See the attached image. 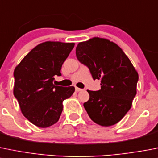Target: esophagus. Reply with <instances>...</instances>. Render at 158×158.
I'll return each instance as SVG.
<instances>
[{
  "label": "esophagus",
  "instance_id": "34e87169",
  "mask_svg": "<svg viewBox=\"0 0 158 158\" xmlns=\"http://www.w3.org/2000/svg\"><path fill=\"white\" fill-rule=\"evenodd\" d=\"M82 89H80V88H78V87H76V92H80V91H82Z\"/></svg>",
  "mask_w": 158,
  "mask_h": 158
}]
</instances>
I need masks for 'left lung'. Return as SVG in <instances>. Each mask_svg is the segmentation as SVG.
I'll return each mask as SVG.
<instances>
[{
	"mask_svg": "<svg viewBox=\"0 0 158 158\" xmlns=\"http://www.w3.org/2000/svg\"><path fill=\"white\" fill-rule=\"evenodd\" d=\"M76 54L93 79L101 81L100 89L87 90L89 99L83 106L89 116L100 126L116 124L131 108L137 94V70L123 50L106 38L94 37L79 42Z\"/></svg>",
	"mask_w": 158,
	"mask_h": 158,
	"instance_id": "left-lung-1",
	"label": "left lung"
}]
</instances>
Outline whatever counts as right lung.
<instances>
[{
	"label": "right lung",
	"instance_id": "obj_1",
	"mask_svg": "<svg viewBox=\"0 0 158 158\" xmlns=\"http://www.w3.org/2000/svg\"><path fill=\"white\" fill-rule=\"evenodd\" d=\"M75 43L45 42L37 45L14 71V95L21 113L38 127L57 123L63 109L62 102L75 92L74 86L55 85V76L74 48Z\"/></svg>",
	"mask_w": 158,
	"mask_h": 158
}]
</instances>
